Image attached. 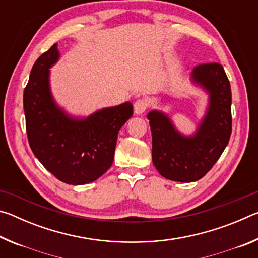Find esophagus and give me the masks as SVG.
<instances>
[{"mask_svg":"<svg viewBox=\"0 0 258 258\" xmlns=\"http://www.w3.org/2000/svg\"><path fill=\"white\" fill-rule=\"evenodd\" d=\"M147 107H148V103L146 100H143V99L137 100L134 103V113H137V115H141V113L146 111Z\"/></svg>","mask_w":258,"mask_h":258,"instance_id":"obj_1","label":"esophagus"}]
</instances>
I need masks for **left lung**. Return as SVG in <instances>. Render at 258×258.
Segmentation results:
<instances>
[{"mask_svg": "<svg viewBox=\"0 0 258 258\" xmlns=\"http://www.w3.org/2000/svg\"><path fill=\"white\" fill-rule=\"evenodd\" d=\"M192 85L208 95L203 118L192 134L178 131L167 113L148 112L152 135V163L161 176L176 182H195L207 174L228 146L231 117V86L220 63L196 67L190 74Z\"/></svg>", "mask_w": 258, "mask_h": 258, "instance_id": "1", "label": "left lung"}]
</instances>
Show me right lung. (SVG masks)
Masks as SVG:
<instances>
[{
  "label": "right lung",
  "instance_id": "add662e5",
  "mask_svg": "<svg viewBox=\"0 0 258 258\" xmlns=\"http://www.w3.org/2000/svg\"><path fill=\"white\" fill-rule=\"evenodd\" d=\"M59 59L55 43L34 63L24 91L26 130L32 151L47 171L67 184L82 185L110 168L117 135L133 106L127 101L83 117L67 112L50 84V69Z\"/></svg>",
  "mask_w": 258,
  "mask_h": 258
}]
</instances>
